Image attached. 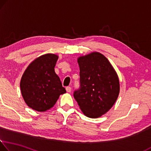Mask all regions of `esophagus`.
Instances as JSON below:
<instances>
[{"mask_svg":"<svg viewBox=\"0 0 151 151\" xmlns=\"http://www.w3.org/2000/svg\"><path fill=\"white\" fill-rule=\"evenodd\" d=\"M66 91L68 92H70L71 91V88L70 86L66 87Z\"/></svg>","mask_w":151,"mask_h":151,"instance_id":"obj_1","label":"esophagus"}]
</instances>
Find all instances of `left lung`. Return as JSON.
Returning a JSON list of instances; mask_svg holds the SVG:
<instances>
[{
    "mask_svg": "<svg viewBox=\"0 0 151 151\" xmlns=\"http://www.w3.org/2000/svg\"><path fill=\"white\" fill-rule=\"evenodd\" d=\"M80 88L73 93L83 114L97 118L114 105L119 93L117 74L109 60L98 52L78 59Z\"/></svg>",
    "mask_w": 151,
    "mask_h": 151,
    "instance_id": "obj_1",
    "label": "left lung"
}]
</instances>
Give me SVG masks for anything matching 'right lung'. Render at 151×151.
<instances>
[{"label": "right lung", "mask_w": 151, "mask_h": 151, "mask_svg": "<svg viewBox=\"0 0 151 151\" xmlns=\"http://www.w3.org/2000/svg\"><path fill=\"white\" fill-rule=\"evenodd\" d=\"M59 57L43 55L25 69L20 82L21 92L27 105L40 112L52 108L61 94L65 93L60 78L55 71Z\"/></svg>", "instance_id": "obj_1"}]
</instances>
